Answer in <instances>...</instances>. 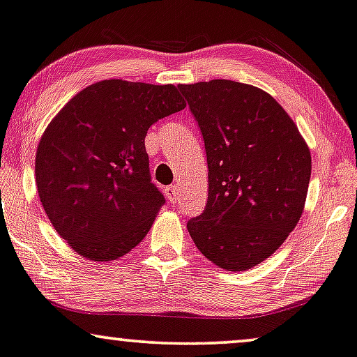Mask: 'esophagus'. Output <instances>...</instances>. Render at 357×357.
<instances>
[{"label": "esophagus", "mask_w": 357, "mask_h": 357, "mask_svg": "<svg viewBox=\"0 0 357 357\" xmlns=\"http://www.w3.org/2000/svg\"><path fill=\"white\" fill-rule=\"evenodd\" d=\"M166 192V197H168V201L171 202V204H176L179 199V186L178 184H171V186H168L165 189Z\"/></svg>", "instance_id": "1"}]
</instances>
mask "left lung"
<instances>
[{"label": "left lung", "mask_w": 357, "mask_h": 357, "mask_svg": "<svg viewBox=\"0 0 357 357\" xmlns=\"http://www.w3.org/2000/svg\"><path fill=\"white\" fill-rule=\"evenodd\" d=\"M204 139L209 192L188 220L201 254L227 272L268 259L296 227L311 176L310 148L272 96L215 79L179 85Z\"/></svg>", "instance_id": "8db88e82"}]
</instances>
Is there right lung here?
<instances>
[{
	"mask_svg": "<svg viewBox=\"0 0 357 357\" xmlns=\"http://www.w3.org/2000/svg\"><path fill=\"white\" fill-rule=\"evenodd\" d=\"M184 107L171 84L112 79L80 90L54 116L36 153V184L54 229L77 254L110 261L145 238L165 204L145 137Z\"/></svg>",
	"mask_w": 357,
	"mask_h": 357,
	"instance_id": "add662e5",
	"label": "right lung"
}]
</instances>
